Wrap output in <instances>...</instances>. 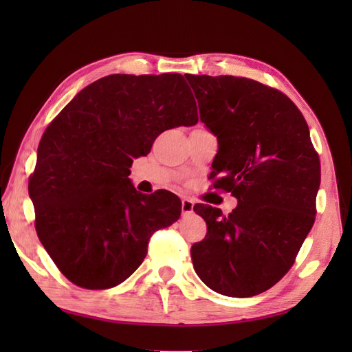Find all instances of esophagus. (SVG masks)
Returning a JSON list of instances; mask_svg holds the SVG:
<instances>
[{
    "mask_svg": "<svg viewBox=\"0 0 352 352\" xmlns=\"http://www.w3.org/2000/svg\"><path fill=\"white\" fill-rule=\"evenodd\" d=\"M194 211V202L192 199L189 198H184L182 199V214L186 216V214H190V212Z\"/></svg>",
    "mask_w": 352,
    "mask_h": 352,
    "instance_id": "34e87169",
    "label": "esophagus"
}]
</instances>
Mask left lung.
Instances as JSON below:
<instances>
[{"mask_svg":"<svg viewBox=\"0 0 352 352\" xmlns=\"http://www.w3.org/2000/svg\"><path fill=\"white\" fill-rule=\"evenodd\" d=\"M201 122L217 136L214 188L238 199L225 216L198 204L207 235L190 248L199 279L217 294L248 298L292 267L316 219L320 162L307 122L278 89L235 76L185 74Z\"/></svg>","mask_w":352,"mask_h":352,"instance_id":"8db88e82","label":"left lung"}]
</instances>
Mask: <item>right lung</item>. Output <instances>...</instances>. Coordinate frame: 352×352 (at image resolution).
Masks as SVG:
<instances>
[{
  "instance_id": "1",
  "label": "right lung",
  "mask_w": 352,
  "mask_h": 352,
  "mask_svg": "<svg viewBox=\"0 0 352 352\" xmlns=\"http://www.w3.org/2000/svg\"><path fill=\"white\" fill-rule=\"evenodd\" d=\"M197 123V102L179 73L101 78L50 123L29 195L38 238L70 282L85 289L124 282L153 233L180 217L175 194H140L129 167L160 133Z\"/></svg>"
}]
</instances>
